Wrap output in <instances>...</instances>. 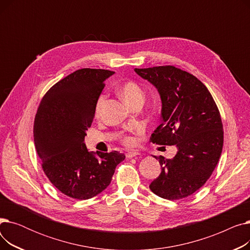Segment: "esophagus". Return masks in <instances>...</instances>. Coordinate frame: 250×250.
<instances>
[{
    "label": "esophagus",
    "mask_w": 250,
    "mask_h": 250,
    "mask_svg": "<svg viewBox=\"0 0 250 250\" xmlns=\"http://www.w3.org/2000/svg\"><path fill=\"white\" fill-rule=\"evenodd\" d=\"M137 155H139V152H136V151H130V152H127L126 153V158L130 159V158H134V157H136Z\"/></svg>",
    "instance_id": "34e87169"
}]
</instances>
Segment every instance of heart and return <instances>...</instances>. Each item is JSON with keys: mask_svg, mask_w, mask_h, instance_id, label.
<instances>
[{"mask_svg": "<svg viewBox=\"0 0 250 250\" xmlns=\"http://www.w3.org/2000/svg\"><path fill=\"white\" fill-rule=\"evenodd\" d=\"M118 92H120L121 96L123 99L128 104L132 105L137 101H143L144 100V90L142 86L137 83L134 80H126L121 84L118 87ZM106 100V96L104 94L99 95V97L96 100L95 107H94V113L96 116H99L103 110L104 103ZM122 142L125 146H134L135 145V139L128 135H125L122 137Z\"/></svg>", "mask_w": 250, "mask_h": 250, "instance_id": "b5f03b06", "label": "heart"}]
</instances>
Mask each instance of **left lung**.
I'll list each match as a JSON object with an SVG mask.
<instances>
[{"label": "left lung", "mask_w": 250, "mask_h": 250, "mask_svg": "<svg viewBox=\"0 0 250 250\" xmlns=\"http://www.w3.org/2000/svg\"><path fill=\"white\" fill-rule=\"evenodd\" d=\"M135 71L158 89L162 100V124L150 142L178 148L172 159L154 156L161 173L150 189L170 201L188 198L205 185L219 162L224 143L219 108L204 83L174 65Z\"/></svg>", "instance_id": "left-lung-1"}]
</instances>
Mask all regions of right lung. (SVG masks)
<instances>
[{
  "instance_id": "obj_1",
  "label": "right lung",
  "mask_w": 250,
  "mask_h": 250,
  "mask_svg": "<svg viewBox=\"0 0 250 250\" xmlns=\"http://www.w3.org/2000/svg\"><path fill=\"white\" fill-rule=\"evenodd\" d=\"M114 72L80 69L50 87L34 118L36 152L46 177L62 193L88 200L106 188L123 153L88 152L84 139L97 98Z\"/></svg>"
}]
</instances>
